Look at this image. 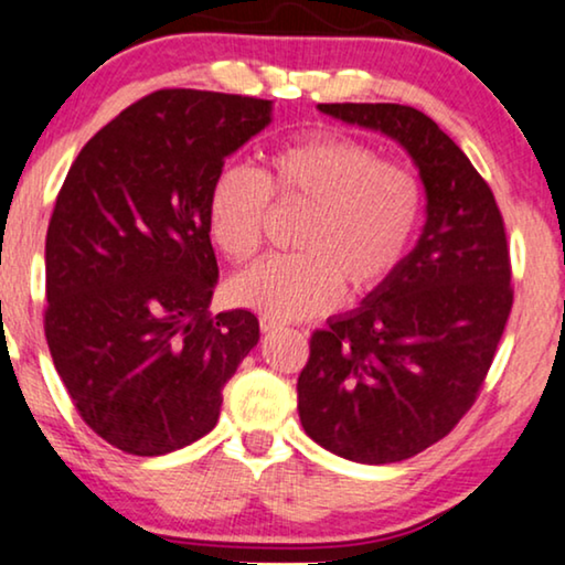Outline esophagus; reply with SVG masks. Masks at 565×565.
Listing matches in <instances>:
<instances>
[{
	"instance_id": "34e87169",
	"label": "esophagus",
	"mask_w": 565,
	"mask_h": 565,
	"mask_svg": "<svg viewBox=\"0 0 565 565\" xmlns=\"http://www.w3.org/2000/svg\"><path fill=\"white\" fill-rule=\"evenodd\" d=\"M280 323H277L275 319H269V316H259V329L265 331V334H269V331H275Z\"/></svg>"
}]
</instances>
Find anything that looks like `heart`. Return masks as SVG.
Segmentation results:
<instances>
[{
  "label": "heart",
  "instance_id": "b5f03b06",
  "mask_svg": "<svg viewBox=\"0 0 565 565\" xmlns=\"http://www.w3.org/2000/svg\"><path fill=\"white\" fill-rule=\"evenodd\" d=\"M269 198L308 207L298 254L269 257L231 282L236 303L275 321L327 313L370 296L396 275L424 218V184L401 161L339 134L285 143L265 169L223 164L207 190V223L221 252L244 265L257 257Z\"/></svg>",
  "mask_w": 565,
  "mask_h": 565
}]
</instances>
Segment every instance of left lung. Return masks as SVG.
<instances>
[{"label": "left lung", "instance_id": "8db88e82", "mask_svg": "<svg viewBox=\"0 0 565 565\" xmlns=\"http://www.w3.org/2000/svg\"><path fill=\"white\" fill-rule=\"evenodd\" d=\"M321 113L396 138L427 188L416 249L350 316L313 331L298 375L308 437L354 462H398L470 412L512 313V259L489 182L427 115L393 103Z\"/></svg>", "mask_w": 565, "mask_h": 565}]
</instances>
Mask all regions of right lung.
Listing matches in <instances>:
<instances>
[{
    "mask_svg": "<svg viewBox=\"0 0 565 565\" xmlns=\"http://www.w3.org/2000/svg\"><path fill=\"white\" fill-rule=\"evenodd\" d=\"M267 122L269 99L151 92L84 143L61 184L45 339L82 422L122 452L153 458L207 435L257 344L252 311H207L218 280L207 190Z\"/></svg>",
    "mask_w": 565,
    "mask_h": 565,
    "instance_id": "obj_1",
    "label": "right lung"
}]
</instances>
